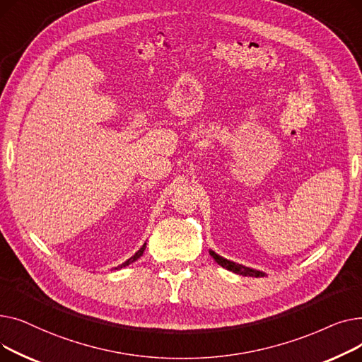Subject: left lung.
Segmentation results:
<instances>
[{
    "label": "left lung",
    "mask_w": 362,
    "mask_h": 362,
    "mask_svg": "<svg viewBox=\"0 0 362 362\" xmlns=\"http://www.w3.org/2000/svg\"><path fill=\"white\" fill-rule=\"evenodd\" d=\"M210 255L214 258V261L221 265L223 269L229 270V272H233L236 274H240V276H250V277H264L265 273L261 272V270H255V269H251V267H246V265L243 264H238L235 261H230L221 255H218L217 252H214L213 250H210Z\"/></svg>",
    "instance_id": "left-lung-1"
}]
</instances>
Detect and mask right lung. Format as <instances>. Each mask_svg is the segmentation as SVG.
Listing matches in <instances>:
<instances>
[{
	"label": "right lung",
	"mask_w": 362,
	"mask_h": 362,
	"mask_svg": "<svg viewBox=\"0 0 362 362\" xmlns=\"http://www.w3.org/2000/svg\"><path fill=\"white\" fill-rule=\"evenodd\" d=\"M145 248H146V242L141 246V248H139V251H136L135 254H133L127 261H124L123 264H120V265H117V267L116 269H112V270H120V269H123V267H127V265L129 264H132V262H135L138 258H141L142 257V254H144V251H145Z\"/></svg>",
	"instance_id": "obj_1"
}]
</instances>
